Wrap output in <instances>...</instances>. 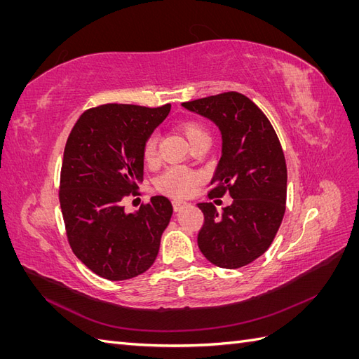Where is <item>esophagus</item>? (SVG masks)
Returning a JSON list of instances; mask_svg holds the SVG:
<instances>
[{
  "instance_id": "34e87169",
  "label": "esophagus",
  "mask_w": 359,
  "mask_h": 359,
  "mask_svg": "<svg viewBox=\"0 0 359 359\" xmlns=\"http://www.w3.org/2000/svg\"><path fill=\"white\" fill-rule=\"evenodd\" d=\"M172 203H173V210H175V211H182L184 208L190 206V203L186 202V201H173Z\"/></svg>"
}]
</instances>
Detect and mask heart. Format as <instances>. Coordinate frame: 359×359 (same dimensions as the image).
<instances>
[{
    "instance_id": "obj_1",
    "label": "heart",
    "mask_w": 359,
    "mask_h": 359,
    "mask_svg": "<svg viewBox=\"0 0 359 359\" xmlns=\"http://www.w3.org/2000/svg\"><path fill=\"white\" fill-rule=\"evenodd\" d=\"M181 132L187 137L189 142H194L196 139L208 137L205 128L196 121H186L180 126ZM157 151V137L149 136L144 145V158L145 161H153ZM202 181L199 172H194L186 168H170L168 169L157 181V187L160 191L169 194L173 198H187L196 190L198 184Z\"/></svg>"
}]
</instances>
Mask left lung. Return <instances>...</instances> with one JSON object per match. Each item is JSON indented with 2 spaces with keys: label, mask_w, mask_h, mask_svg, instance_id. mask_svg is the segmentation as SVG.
<instances>
[{
  "label": "left lung",
  "mask_w": 359,
  "mask_h": 359,
  "mask_svg": "<svg viewBox=\"0 0 359 359\" xmlns=\"http://www.w3.org/2000/svg\"><path fill=\"white\" fill-rule=\"evenodd\" d=\"M182 107L219 128L222 157L210 196L229 193L232 198L222 212L211 202L198 203L203 212L198 245L215 266H245L266 252L283 220L287 190L283 149L264 112L240 93L205 97Z\"/></svg>",
  "instance_id": "8db88e82"
}]
</instances>
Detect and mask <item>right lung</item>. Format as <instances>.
Wrapping results in <instances>:
<instances>
[{
	"label": "right lung",
	"mask_w": 359,
	"mask_h": 359,
	"mask_svg": "<svg viewBox=\"0 0 359 359\" xmlns=\"http://www.w3.org/2000/svg\"><path fill=\"white\" fill-rule=\"evenodd\" d=\"M170 104H103L81 115L64 148L60 203L69 243L81 262L107 280L151 268L173 212L165 196L126 212L123 201L144 181V145Z\"/></svg>",
	"instance_id": "1"
}]
</instances>
